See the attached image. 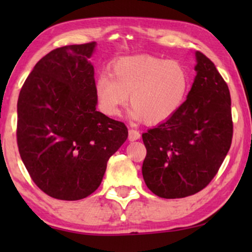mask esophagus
<instances>
[{"instance_id": "esophagus-1", "label": "esophagus", "mask_w": 252, "mask_h": 252, "mask_svg": "<svg viewBox=\"0 0 252 252\" xmlns=\"http://www.w3.org/2000/svg\"><path fill=\"white\" fill-rule=\"evenodd\" d=\"M140 136H141V134H140V132H139V130H137V129L130 128V129L128 130V140H129V141H136V140H139Z\"/></svg>"}]
</instances>
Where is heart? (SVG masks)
<instances>
[{"instance_id":"1","label":"heart","mask_w":252,"mask_h":252,"mask_svg":"<svg viewBox=\"0 0 252 252\" xmlns=\"http://www.w3.org/2000/svg\"><path fill=\"white\" fill-rule=\"evenodd\" d=\"M189 85L188 71L180 62L133 56L117 61L110 75H99L95 81V94L104 115L118 116L129 96L134 117L156 125L180 109Z\"/></svg>"}]
</instances>
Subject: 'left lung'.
<instances>
[{"mask_svg": "<svg viewBox=\"0 0 252 252\" xmlns=\"http://www.w3.org/2000/svg\"><path fill=\"white\" fill-rule=\"evenodd\" d=\"M197 65L187 99L171 118L142 134V175L163 198L201 191L218 173L233 139L228 86L215 64L196 51Z\"/></svg>", "mask_w": 252, "mask_h": 252, "instance_id": "left-lung-1", "label": "left lung"}]
</instances>
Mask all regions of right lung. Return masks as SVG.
I'll return each mask as SVG.
<instances>
[{
    "label": "right lung",
    "mask_w": 252,
    "mask_h": 252,
    "mask_svg": "<svg viewBox=\"0 0 252 252\" xmlns=\"http://www.w3.org/2000/svg\"><path fill=\"white\" fill-rule=\"evenodd\" d=\"M96 42L51 50L34 66L17 103V144L26 170L50 197L77 201L101 185L125 124L96 111Z\"/></svg>",
    "instance_id": "1"
}]
</instances>
